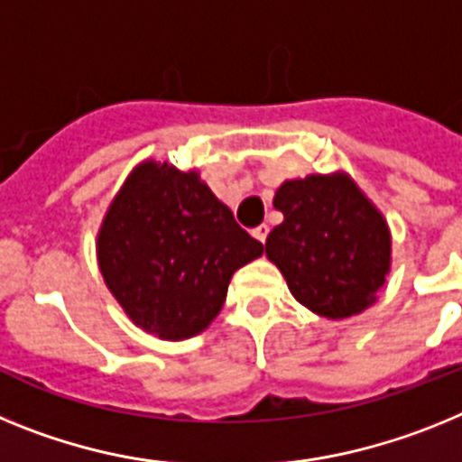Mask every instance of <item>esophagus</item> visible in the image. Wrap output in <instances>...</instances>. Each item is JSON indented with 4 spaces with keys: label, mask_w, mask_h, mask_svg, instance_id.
Returning <instances> with one entry per match:
<instances>
[{
    "label": "esophagus",
    "mask_w": 462,
    "mask_h": 462,
    "mask_svg": "<svg viewBox=\"0 0 462 462\" xmlns=\"http://www.w3.org/2000/svg\"><path fill=\"white\" fill-rule=\"evenodd\" d=\"M267 235H270V226H264V223L254 230V236H255V239H258V242H263V244H264V239H267Z\"/></svg>",
    "instance_id": "obj_1"
}]
</instances>
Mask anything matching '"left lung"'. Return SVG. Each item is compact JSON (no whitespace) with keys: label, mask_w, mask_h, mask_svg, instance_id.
Wrapping results in <instances>:
<instances>
[{"label":"left lung","mask_w":462,"mask_h":462,"mask_svg":"<svg viewBox=\"0 0 462 462\" xmlns=\"http://www.w3.org/2000/svg\"><path fill=\"white\" fill-rule=\"evenodd\" d=\"M283 223L264 251L292 298L326 319H348L376 300L391 270V232L351 176L337 171L281 183Z\"/></svg>","instance_id":"left-lung-1"}]
</instances>
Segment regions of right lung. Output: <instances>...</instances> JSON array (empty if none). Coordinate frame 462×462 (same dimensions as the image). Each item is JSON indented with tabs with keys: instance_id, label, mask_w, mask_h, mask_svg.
<instances>
[{
	"instance_id": "add662e5",
	"label": "right lung",
	"mask_w": 462,
	"mask_h": 462,
	"mask_svg": "<svg viewBox=\"0 0 462 462\" xmlns=\"http://www.w3.org/2000/svg\"><path fill=\"white\" fill-rule=\"evenodd\" d=\"M263 255L198 171L146 160L127 176L97 235L106 288L142 330L195 337L218 316L230 279Z\"/></svg>"
}]
</instances>
